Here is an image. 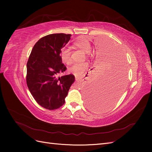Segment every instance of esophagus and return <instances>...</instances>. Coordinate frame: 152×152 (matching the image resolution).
Masks as SVG:
<instances>
[{
  "label": "esophagus",
  "instance_id": "obj_1",
  "mask_svg": "<svg viewBox=\"0 0 152 152\" xmlns=\"http://www.w3.org/2000/svg\"><path fill=\"white\" fill-rule=\"evenodd\" d=\"M75 80H82V81H84V82H86V78H83V79H82V78H80V77H75Z\"/></svg>",
  "mask_w": 152,
  "mask_h": 152
}]
</instances>
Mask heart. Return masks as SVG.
<instances>
[{
	"label": "heart",
	"instance_id": "obj_1",
	"mask_svg": "<svg viewBox=\"0 0 152 152\" xmlns=\"http://www.w3.org/2000/svg\"><path fill=\"white\" fill-rule=\"evenodd\" d=\"M75 45L77 48L83 50L86 53L90 52L91 50V45L89 41L86 39H80V40H77L75 43ZM60 57L63 63L67 64V65L70 64L72 61L71 49L68 47L63 48L60 52ZM88 66V63L86 62L74 63L69 68V71L75 75L80 76L82 75L84 71L87 70Z\"/></svg>",
	"mask_w": 152,
	"mask_h": 152
}]
</instances>
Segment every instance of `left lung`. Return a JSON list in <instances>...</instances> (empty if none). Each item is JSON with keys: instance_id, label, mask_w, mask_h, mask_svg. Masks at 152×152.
<instances>
[{"instance_id": "8db88e82", "label": "left lung", "mask_w": 152, "mask_h": 152, "mask_svg": "<svg viewBox=\"0 0 152 152\" xmlns=\"http://www.w3.org/2000/svg\"><path fill=\"white\" fill-rule=\"evenodd\" d=\"M108 45L104 54L106 63L84 91L87 107L94 111L103 112L111 108L120 98L126 84L125 55L119 45Z\"/></svg>"}]
</instances>
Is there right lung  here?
Masks as SVG:
<instances>
[{
	"label": "right lung",
	"mask_w": 152,
	"mask_h": 152,
	"mask_svg": "<svg viewBox=\"0 0 152 152\" xmlns=\"http://www.w3.org/2000/svg\"><path fill=\"white\" fill-rule=\"evenodd\" d=\"M71 34H50L39 39L31 50L26 64V84L41 107L55 110L65 104V98L75 81L72 74L58 77L66 67L60 57L61 49Z\"/></svg>",
	"instance_id": "add662e5"
}]
</instances>
